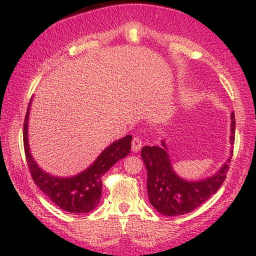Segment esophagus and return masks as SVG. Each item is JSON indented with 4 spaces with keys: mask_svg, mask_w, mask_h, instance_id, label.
<instances>
[{
    "mask_svg": "<svg viewBox=\"0 0 256 256\" xmlns=\"http://www.w3.org/2000/svg\"><path fill=\"white\" fill-rule=\"evenodd\" d=\"M142 148V141L140 138H134L132 142V152H138Z\"/></svg>",
    "mask_w": 256,
    "mask_h": 256,
    "instance_id": "34e87169",
    "label": "esophagus"
}]
</instances>
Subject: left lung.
<instances>
[{"instance_id": "8db88e82", "label": "left lung", "mask_w": 256, "mask_h": 256, "mask_svg": "<svg viewBox=\"0 0 256 256\" xmlns=\"http://www.w3.org/2000/svg\"><path fill=\"white\" fill-rule=\"evenodd\" d=\"M236 135V118L230 114V146L234 144ZM233 150L222 168L214 174L198 180H188L180 177L174 170L166 140L160 146H146L141 150V156L146 164L148 180L149 202L160 214L172 216L188 213L200 206L214 194L222 186L228 171Z\"/></svg>"}]
</instances>
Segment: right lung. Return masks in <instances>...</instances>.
Instances as JSON below:
<instances>
[{
    "label": "right lung",
    "instance_id": "obj_1",
    "mask_svg": "<svg viewBox=\"0 0 256 256\" xmlns=\"http://www.w3.org/2000/svg\"><path fill=\"white\" fill-rule=\"evenodd\" d=\"M34 98V96H32ZM31 98L24 121V150L31 176L38 188L51 199L52 202L70 213L90 212L100 202L102 192V176L118 160L130 152L132 135H126L106 146L90 166L73 176H54L42 169L34 160L29 144V115L32 102Z\"/></svg>",
    "mask_w": 256,
    "mask_h": 256
}]
</instances>
